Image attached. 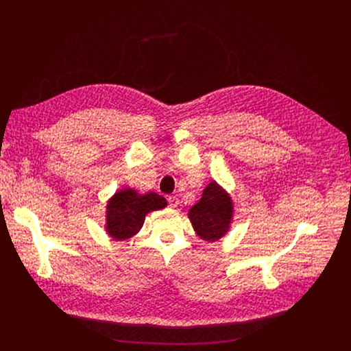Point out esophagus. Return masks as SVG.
Returning a JSON list of instances; mask_svg holds the SVG:
<instances>
[{"label": "esophagus", "mask_w": 351, "mask_h": 351, "mask_svg": "<svg viewBox=\"0 0 351 351\" xmlns=\"http://www.w3.org/2000/svg\"><path fill=\"white\" fill-rule=\"evenodd\" d=\"M168 203H169V207H171V208H179V206H180L179 198L175 197V195H172V197L168 198Z\"/></svg>", "instance_id": "esophagus-1"}]
</instances>
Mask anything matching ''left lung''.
Here are the masks:
<instances>
[{"label": "left lung", "instance_id": "8db88e82", "mask_svg": "<svg viewBox=\"0 0 351 351\" xmlns=\"http://www.w3.org/2000/svg\"><path fill=\"white\" fill-rule=\"evenodd\" d=\"M232 218V198L215 180L204 189L202 199L189 210V219L195 233L207 241L223 237L230 228Z\"/></svg>", "mask_w": 351, "mask_h": 351}]
</instances>
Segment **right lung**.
<instances>
[{"label":"right lung","mask_w":351,"mask_h":351,"mask_svg":"<svg viewBox=\"0 0 351 351\" xmlns=\"http://www.w3.org/2000/svg\"><path fill=\"white\" fill-rule=\"evenodd\" d=\"M165 207L167 199L154 191L138 194L134 189L119 190L108 199L106 229L115 240L130 239L141 229L148 213Z\"/></svg>","instance_id":"obj_1"}]
</instances>
